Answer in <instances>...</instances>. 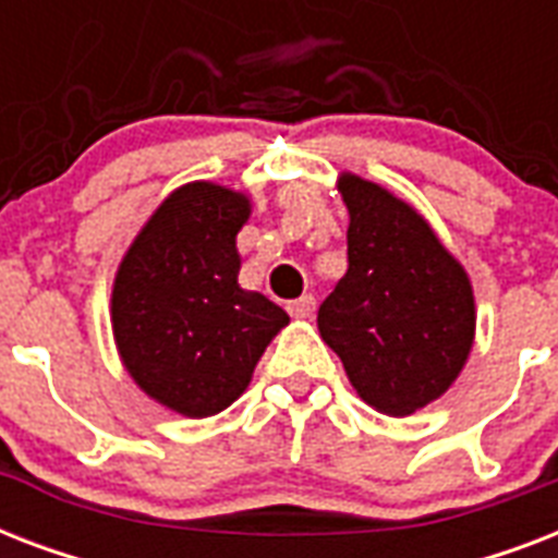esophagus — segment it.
<instances>
[{"mask_svg":"<svg viewBox=\"0 0 558 558\" xmlns=\"http://www.w3.org/2000/svg\"><path fill=\"white\" fill-rule=\"evenodd\" d=\"M287 313L292 315V318H310V315L315 313V298L301 295V298H295V301H289Z\"/></svg>","mask_w":558,"mask_h":558,"instance_id":"1","label":"esophagus"}]
</instances>
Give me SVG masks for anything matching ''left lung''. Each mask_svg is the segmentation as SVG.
<instances>
[{
    "label": "left lung",
    "instance_id": "8db88e82",
    "mask_svg": "<svg viewBox=\"0 0 558 558\" xmlns=\"http://www.w3.org/2000/svg\"><path fill=\"white\" fill-rule=\"evenodd\" d=\"M339 191L350 214L348 275L318 310V330L367 405L408 416L466 365L472 283L408 202L353 173Z\"/></svg>",
    "mask_w": 558,
    "mask_h": 558
}]
</instances>
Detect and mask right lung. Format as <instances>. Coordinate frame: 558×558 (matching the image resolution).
Segmentation results:
<instances>
[{"mask_svg": "<svg viewBox=\"0 0 558 558\" xmlns=\"http://www.w3.org/2000/svg\"><path fill=\"white\" fill-rule=\"evenodd\" d=\"M245 193L214 182L173 191L124 254L112 287V332L135 385L170 411L210 416L252 381L289 315L236 283Z\"/></svg>", "mask_w": 558, "mask_h": 558, "instance_id": "right-lung-1", "label": "right lung"}]
</instances>
